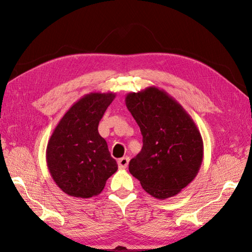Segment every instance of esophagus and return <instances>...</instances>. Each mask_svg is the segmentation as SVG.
<instances>
[{"label":"esophagus","mask_w":252,"mask_h":252,"mask_svg":"<svg viewBox=\"0 0 252 252\" xmlns=\"http://www.w3.org/2000/svg\"><path fill=\"white\" fill-rule=\"evenodd\" d=\"M129 161H130V158L129 157H123L121 159L118 160V165H119V169H126L127 167V164H129Z\"/></svg>","instance_id":"esophagus-1"}]
</instances>
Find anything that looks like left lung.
Returning a JSON list of instances; mask_svg holds the SVG:
<instances>
[{"instance_id": "left-lung-1", "label": "left lung", "mask_w": 252, "mask_h": 252, "mask_svg": "<svg viewBox=\"0 0 252 252\" xmlns=\"http://www.w3.org/2000/svg\"><path fill=\"white\" fill-rule=\"evenodd\" d=\"M126 105L143 136L141 151L129 163L130 173L152 197H174L201 167L203 141L197 125L177 100L157 87L127 93Z\"/></svg>"}]
</instances>
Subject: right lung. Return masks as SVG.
Here are the masks:
<instances>
[{"label": "right lung", "instance_id": "add662e5", "mask_svg": "<svg viewBox=\"0 0 252 252\" xmlns=\"http://www.w3.org/2000/svg\"><path fill=\"white\" fill-rule=\"evenodd\" d=\"M113 92H91L81 97L55 126L46 147V164L63 192L75 198L95 197L118 170L108 144L97 131Z\"/></svg>", "mask_w": 252, "mask_h": 252}]
</instances>
